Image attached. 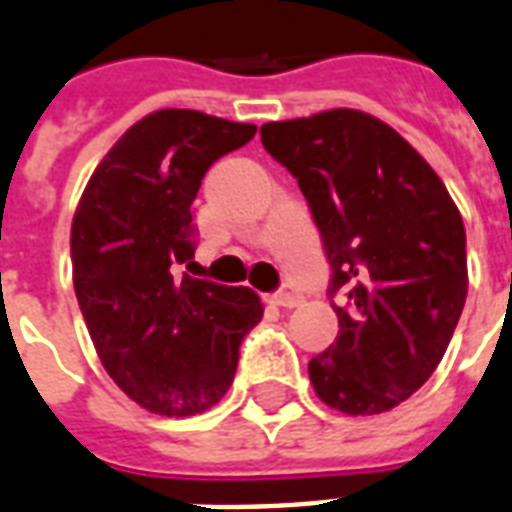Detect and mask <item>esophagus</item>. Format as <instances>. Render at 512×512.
<instances>
[{
	"label": "esophagus",
	"mask_w": 512,
	"mask_h": 512,
	"mask_svg": "<svg viewBox=\"0 0 512 512\" xmlns=\"http://www.w3.org/2000/svg\"><path fill=\"white\" fill-rule=\"evenodd\" d=\"M271 303L273 306H282V308H295L300 306V295H295V292H276V295H271Z\"/></svg>",
	"instance_id": "esophagus-1"
}]
</instances>
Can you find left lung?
<instances>
[{
    "label": "left lung",
    "mask_w": 512,
    "mask_h": 512,
    "mask_svg": "<svg viewBox=\"0 0 512 512\" xmlns=\"http://www.w3.org/2000/svg\"><path fill=\"white\" fill-rule=\"evenodd\" d=\"M263 147L306 195L333 265L338 338L308 362L325 405L376 416L427 381L467 298L464 222L419 152L360 109L265 123Z\"/></svg>",
    "instance_id": "left-lung-1"
}]
</instances>
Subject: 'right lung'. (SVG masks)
Instances as JSON below:
<instances>
[{
	"label": "right lung",
	"instance_id": "add662e5",
	"mask_svg": "<svg viewBox=\"0 0 512 512\" xmlns=\"http://www.w3.org/2000/svg\"><path fill=\"white\" fill-rule=\"evenodd\" d=\"M195 109H158L120 136L72 220V279L91 341L123 392L161 416L209 411L244 335L263 319L247 287L193 279L190 204L217 158L255 136Z\"/></svg>",
	"mask_w": 512,
	"mask_h": 512
}]
</instances>
